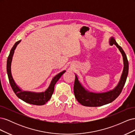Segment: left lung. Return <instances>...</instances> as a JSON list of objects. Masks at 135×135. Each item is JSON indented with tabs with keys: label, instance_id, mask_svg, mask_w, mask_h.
I'll list each match as a JSON object with an SVG mask.
<instances>
[{
	"label": "left lung",
	"instance_id": "1",
	"mask_svg": "<svg viewBox=\"0 0 135 135\" xmlns=\"http://www.w3.org/2000/svg\"><path fill=\"white\" fill-rule=\"evenodd\" d=\"M110 44H115L123 56L124 68L121 78L117 86L112 91L107 92L95 93L87 91L81 86L75 75V79L74 85V93L78 102L85 107H101L112 103L119 96L126 81L128 73V61L127 56L122 47L118 44L115 40L112 38L110 40Z\"/></svg>",
	"mask_w": 135,
	"mask_h": 135
}]
</instances>
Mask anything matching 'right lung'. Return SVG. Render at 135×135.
<instances>
[{"instance_id": "add662e5", "label": "right lung", "mask_w": 135, "mask_h": 135, "mask_svg": "<svg viewBox=\"0 0 135 135\" xmlns=\"http://www.w3.org/2000/svg\"><path fill=\"white\" fill-rule=\"evenodd\" d=\"M20 42H21V40H18L17 42H16L13 47L11 49L9 55L7 59V71L8 76L10 85L12 89H13V92L16 94V95L17 96L19 99H21L23 101H25L26 103L30 104L35 105H43L46 104L47 102H48V101L51 99L52 94L54 91L55 85L56 83L58 81V80L60 78V77L62 75V74L66 71L64 70L59 73V74H58L57 75H56L52 80L51 83L48 88L44 92L34 93L31 92L22 91L15 83V81L13 79V78L12 76L11 71V66L12 57H13L16 47H17V46Z\"/></svg>"}]
</instances>
